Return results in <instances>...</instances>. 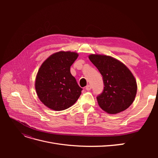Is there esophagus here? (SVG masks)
<instances>
[{
  "label": "esophagus",
  "mask_w": 158,
  "mask_h": 158,
  "mask_svg": "<svg viewBox=\"0 0 158 158\" xmlns=\"http://www.w3.org/2000/svg\"><path fill=\"white\" fill-rule=\"evenodd\" d=\"M85 89H86V90H88V91L90 90L91 89H92V85H86V87H85Z\"/></svg>",
  "instance_id": "34e87169"
}]
</instances>
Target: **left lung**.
<instances>
[{"mask_svg":"<svg viewBox=\"0 0 158 158\" xmlns=\"http://www.w3.org/2000/svg\"><path fill=\"white\" fill-rule=\"evenodd\" d=\"M89 59L103 77V90L97 96L99 107L109 114H117L130 107L137 91L136 80L130 70L109 56L91 55Z\"/></svg>","mask_w":158,"mask_h":158,"instance_id":"1","label":"left lung"}]
</instances>
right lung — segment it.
Wrapping results in <instances>:
<instances>
[{"label":"right lung","mask_w":158,"mask_h":158,"mask_svg":"<svg viewBox=\"0 0 158 158\" xmlns=\"http://www.w3.org/2000/svg\"><path fill=\"white\" fill-rule=\"evenodd\" d=\"M78 56L76 52L60 51L41 64L35 86L38 98L47 107L62 111L71 107L79 98L82 88L70 70Z\"/></svg>","instance_id":"right-lung-1"}]
</instances>
